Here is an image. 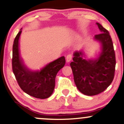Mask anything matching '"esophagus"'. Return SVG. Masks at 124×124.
I'll return each instance as SVG.
<instances>
[{
  "mask_svg": "<svg viewBox=\"0 0 124 124\" xmlns=\"http://www.w3.org/2000/svg\"><path fill=\"white\" fill-rule=\"evenodd\" d=\"M72 55H70V54H69V55H67L66 57V62H70L71 60H72Z\"/></svg>",
  "mask_w": 124,
  "mask_h": 124,
  "instance_id": "1",
  "label": "esophagus"
}]
</instances>
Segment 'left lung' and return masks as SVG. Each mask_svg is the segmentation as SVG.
<instances>
[{"label":"left lung","mask_w":124,"mask_h":124,"mask_svg":"<svg viewBox=\"0 0 124 124\" xmlns=\"http://www.w3.org/2000/svg\"><path fill=\"white\" fill-rule=\"evenodd\" d=\"M100 34L94 40L100 45L97 58L87 59L83 49L73 52V62L70 64L74 82L83 94L94 96L104 92L111 83L114 76L116 56L113 44L108 31L97 23Z\"/></svg>","instance_id":"8db88e82"}]
</instances>
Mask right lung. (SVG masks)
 Segmentation results:
<instances>
[{
  "label": "right lung",
  "mask_w": 124,
  "mask_h": 124,
  "mask_svg": "<svg viewBox=\"0 0 124 124\" xmlns=\"http://www.w3.org/2000/svg\"><path fill=\"white\" fill-rule=\"evenodd\" d=\"M21 29L16 37L13 46V71L20 87L25 93L37 99H47L54 92L56 74L66 63L65 56L49 62L40 70L29 69L20 54Z\"/></svg>",
  "instance_id": "right-lung-1"
}]
</instances>
